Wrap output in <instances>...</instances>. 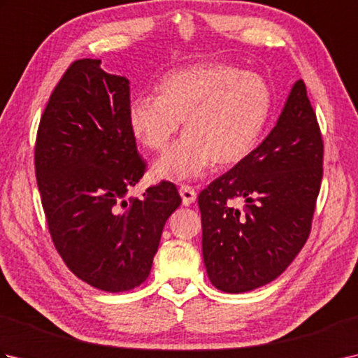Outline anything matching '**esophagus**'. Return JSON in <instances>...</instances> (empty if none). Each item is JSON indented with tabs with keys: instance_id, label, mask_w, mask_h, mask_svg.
I'll use <instances>...</instances> for the list:
<instances>
[{
	"instance_id": "obj_1",
	"label": "esophagus",
	"mask_w": 358,
	"mask_h": 358,
	"mask_svg": "<svg viewBox=\"0 0 358 358\" xmlns=\"http://www.w3.org/2000/svg\"><path fill=\"white\" fill-rule=\"evenodd\" d=\"M180 195H181V200H183L185 206H191L192 203H195L196 200V192L192 186H187V185H181L180 186Z\"/></svg>"
}]
</instances>
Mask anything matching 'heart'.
I'll list each match as a JSON object with an SVG mask.
<instances>
[{
  "mask_svg": "<svg viewBox=\"0 0 358 358\" xmlns=\"http://www.w3.org/2000/svg\"><path fill=\"white\" fill-rule=\"evenodd\" d=\"M272 94L260 75L231 64H194L167 72L157 95L135 98L131 132L144 148L163 152L183 121L185 136L152 166L157 180L199 178L212 164L232 167L260 143Z\"/></svg>",
  "mask_w": 358,
  "mask_h": 358,
  "instance_id": "b5f03b06",
  "label": "heart"
}]
</instances>
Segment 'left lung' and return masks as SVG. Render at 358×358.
<instances>
[{"mask_svg": "<svg viewBox=\"0 0 358 358\" xmlns=\"http://www.w3.org/2000/svg\"><path fill=\"white\" fill-rule=\"evenodd\" d=\"M323 138L299 80L275 127L245 162L199 195L210 283L241 294L283 273L310 234L323 178ZM245 200L243 210L232 199Z\"/></svg>", "mask_w": 358, "mask_h": 358, "instance_id": "obj_1", "label": "left lung"}]
</instances>
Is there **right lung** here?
Listing matches in <instances>:
<instances>
[{
    "mask_svg": "<svg viewBox=\"0 0 358 358\" xmlns=\"http://www.w3.org/2000/svg\"><path fill=\"white\" fill-rule=\"evenodd\" d=\"M101 59L73 62L41 115L35 175L50 237L75 275L108 292L148 280L166 220L181 204L171 181L124 200L146 163L129 127V80Z\"/></svg>",
    "mask_w": 358,
    "mask_h": 358,
    "instance_id": "add662e5",
    "label": "right lung"
}]
</instances>
